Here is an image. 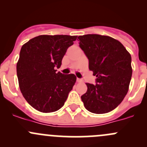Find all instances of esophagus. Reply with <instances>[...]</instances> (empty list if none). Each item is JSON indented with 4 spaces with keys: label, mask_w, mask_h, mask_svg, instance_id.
<instances>
[{
    "label": "esophagus",
    "mask_w": 147,
    "mask_h": 147,
    "mask_svg": "<svg viewBox=\"0 0 147 147\" xmlns=\"http://www.w3.org/2000/svg\"><path fill=\"white\" fill-rule=\"evenodd\" d=\"M77 82H82L83 80L82 79H80V78H77Z\"/></svg>",
    "instance_id": "obj_1"
}]
</instances>
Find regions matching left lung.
Instances as JSON below:
<instances>
[{
  "label": "left lung",
  "instance_id": "left-lung-1",
  "mask_svg": "<svg viewBox=\"0 0 147 147\" xmlns=\"http://www.w3.org/2000/svg\"><path fill=\"white\" fill-rule=\"evenodd\" d=\"M78 39L88 58L89 69L97 77L96 84L86 83L87 91L81 96L82 101L92 113H107L122 102L128 92L132 75L131 55L111 37L88 34Z\"/></svg>",
  "mask_w": 147,
  "mask_h": 147
}]
</instances>
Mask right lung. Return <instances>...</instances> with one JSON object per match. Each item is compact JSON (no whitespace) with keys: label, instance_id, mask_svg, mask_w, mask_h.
Here are the masks:
<instances>
[{"label":"right lung","instance_id":"1","mask_svg":"<svg viewBox=\"0 0 147 147\" xmlns=\"http://www.w3.org/2000/svg\"><path fill=\"white\" fill-rule=\"evenodd\" d=\"M78 36L39 35L21 47L17 76L23 97L41 112H53L64 105L76 82L74 74L57 72L69 47Z\"/></svg>","mask_w":147,"mask_h":147}]
</instances>
